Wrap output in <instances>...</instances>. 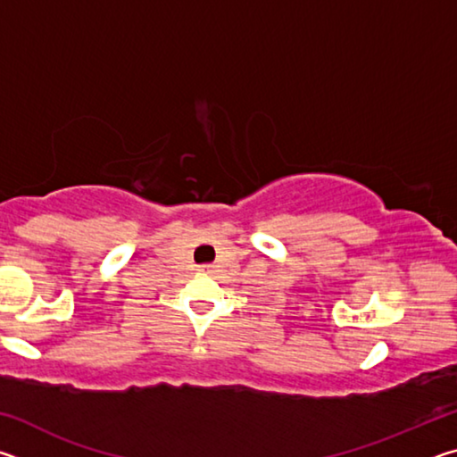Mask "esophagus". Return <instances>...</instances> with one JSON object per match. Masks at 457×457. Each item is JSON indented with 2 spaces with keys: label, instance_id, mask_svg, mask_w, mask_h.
Segmentation results:
<instances>
[{
  "label": "esophagus",
  "instance_id": "obj_1",
  "mask_svg": "<svg viewBox=\"0 0 457 457\" xmlns=\"http://www.w3.org/2000/svg\"><path fill=\"white\" fill-rule=\"evenodd\" d=\"M204 272H207V274H213V272H215V266H212V264L204 266Z\"/></svg>",
  "mask_w": 457,
  "mask_h": 457
}]
</instances>
